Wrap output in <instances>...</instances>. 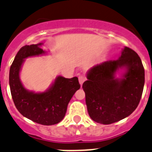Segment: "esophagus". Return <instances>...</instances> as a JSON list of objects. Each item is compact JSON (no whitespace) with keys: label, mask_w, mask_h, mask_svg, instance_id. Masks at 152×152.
Wrapping results in <instances>:
<instances>
[{"label":"esophagus","mask_w":152,"mask_h":152,"mask_svg":"<svg viewBox=\"0 0 152 152\" xmlns=\"http://www.w3.org/2000/svg\"><path fill=\"white\" fill-rule=\"evenodd\" d=\"M78 80H79V83H80V85H82L83 83V82L85 81L86 80V77L85 76H83V75H80L78 77Z\"/></svg>","instance_id":"1"}]
</instances>
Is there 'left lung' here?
I'll list each match as a JSON object with an SVG mask.
<instances>
[{"mask_svg":"<svg viewBox=\"0 0 152 152\" xmlns=\"http://www.w3.org/2000/svg\"><path fill=\"white\" fill-rule=\"evenodd\" d=\"M123 70L121 77L116 74ZM83 83L90 117L102 124H111L131 115L141 99L145 70L140 57L125 47L117 60L95 65Z\"/></svg>","mask_w":152,"mask_h":152,"instance_id":"1","label":"left lung"}]
</instances>
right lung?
Segmentation results:
<instances>
[{
	"label": "right lung",
	"instance_id": "obj_1",
	"mask_svg": "<svg viewBox=\"0 0 152 152\" xmlns=\"http://www.w3.org/2000/svg\"><path fill=\"white\" fill-rule=\"evenodd\" d=\"M42 43L22 47L15 56L10 69L9 83L12 100L21 115L42 125L59 123L75 92L80 87L78 78L58 76L51 86L42 93L27 90L20 80V71L26 58L47 53Z\"/></svg>",
	"mask_w": 152,
	"mask_h": 152
}]
</instances>
